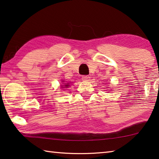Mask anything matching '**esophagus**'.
I'll return each mask as SVG.
<instances>
[{"mask_svg": "<svg viewBox=\"0 0 159 159\" xmlns=\"http://www.w3.org/2000/svg\"><path fill=\"white\" fill-rule=\"evenodd\" d=\"M82 79L83 81H89L90 77L89 75H84V76H82Z\"/></svg>", "mask_w": 159, "mask_h": 159, "instance_id": "1", "label": "esophagus"}]
</instances>
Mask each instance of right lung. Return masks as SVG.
I'll use <instances>...</instances> for the list:
<instances>
[{"instance_id": "add662e5", "label": "right lung", "mask_w": 159, "mask_h": 159, "mask_svg": "<svg viewBox=\"0 0 159 159\" xmlns=\"http://www.w3.org/2000/svg\"><path fill=\"white\" fill-rule=\"evenodd\" d=\"M66 87H68V85H66Z\"/></svg>"}]
</instances>
